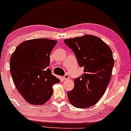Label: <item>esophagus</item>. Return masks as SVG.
<instances>
[{
  "mask_svg": "<svg viewBox=\"0 0 131 131\" xmlns=\"http://www.w3.org/2000/svg\"><path fill=\"white\" fill-rule=\"evenodd\" d=\"M63 79H65V80L68 79H69V75H68V74H65V75L63 76Z\"/></svg>",
  "mask_w": 131,
  "mask_h": 131,
  "instance_id": "obj_1",
  "label": "esophagus"
}]
</instances>
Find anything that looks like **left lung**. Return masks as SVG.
Listing matches in <instances>:
<instances>
[{"instance_id":"8db88e82","label":"left lung","mask_w":131,"mask_h":131,"mask_svg":"<svg viewBox=\"0 0 131 131\" xmlns=\"http://www.w3.org/2000/svg\"><path fill=\"white\" fill-rule=\"evenodd\" d=\"M84 73L74 79L73 89L68 91L69 102L76 108H86L96 104L106 91L114 65L112 50L93 35L66 39Z\"/></svg>"}]
</instances>
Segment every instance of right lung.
I'll return each instance as SVG.
<instances>
[{
  "label": "right lung",
  "mask_w": 131,
  "mask_h": 131,
  "mask_svg": "<svg viewBox=\"0 0 131 131\" xmlns=\"http://www.w3.org/2000/svg\"><path fill=\"white\" fill-rule=\"evenodd\" d=\"M57 41L35 39L21 43L10 59V73L17 91L28 103L42 105L53 93L60 80L52 74L50 53Z\"/></svg>",
  "instance_id": "right-lung-1"
}]
</instances>
